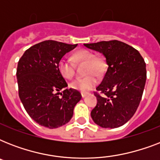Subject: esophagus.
I'll return each instance as SVG.
<instances>
[{"instance_id": "34e87169", "label": "esophagus", "mask_w": 160, "mask_h": 160, "mask_svg": "<svg viewBox=\"0 0 160 160\" xmlns=\"http://www.w3.org/2000/svg\"><path fill=\"white\" fill-rule=\"evenodd\" d=\"M81 95H82V97L83 98H85V96H86V95H87V94H85V93H81Z\"/></svg>"}]
</instances>
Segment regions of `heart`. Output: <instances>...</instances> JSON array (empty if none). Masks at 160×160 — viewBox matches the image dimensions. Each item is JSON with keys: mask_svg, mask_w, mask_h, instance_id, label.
Wrapping results in <instances>:
<instances>
[{"mask_svg": "<svg viewBox=\"0 0 160 160\" xmlns=\"http://www.w3.org/2000/svg\"><path fill=\"white\" fill-rule=\"evenodd\" d=\"M72 60L77 64H85V75H90L84 78L76 79L70 84V87L83 93L89 92L97 84V80L95 77L100 76L105 71V61L104 58L95 56V53L88 50H80L73 54ZM57 68L59 72L66 80H71L75 75V68L70 60L67 58H62L58 62ZM93 73V75H90Z\"/></svg>", "mask_w": 160, "mask_h": 160, "instance_id": "heart-1", "label": "heart"}]
</instances>
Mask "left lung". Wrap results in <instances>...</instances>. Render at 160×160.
Instances as JSON below:
<instances>
[{"label": "left lung", "instance_id": "obj_1", "mask_svg": "<svg viewBox=\"0 0 160 160\" xmlns=\"http://www.w3.org/2000/svg\"><path fill=\"white\" fill-rule=\"evenodd\" d=\"M105 55V75L95 92L96 106L91 118L102 128H118L131 119L141 100L146 81V65L137 50L113 40L84 44Z\"/></svg>", "mask_w": 160, "mask_h": 160}]
</instances>
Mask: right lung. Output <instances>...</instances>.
<instances>
[{
	"mask_svg": "<svg viewBox=\"0 0 160 160\" xmlns=\"http://www.w3.org/2000/svg\"><path fill=\"white\" fill-rule=\"evenodd\" d=\"M76 46L77 44L45 41L26 50L19 60V97L31 119L41 126L55 129L67 124L81 100L78 90L66 89L67 83L57 68L60 59ZM59 93L62 98L58 97Z\"/></svg>",
	"mask_w": 160,
	"mask_h": 160,
	"instance_id": "obj_1",
	"label": "right lung"
}]
</instances>
